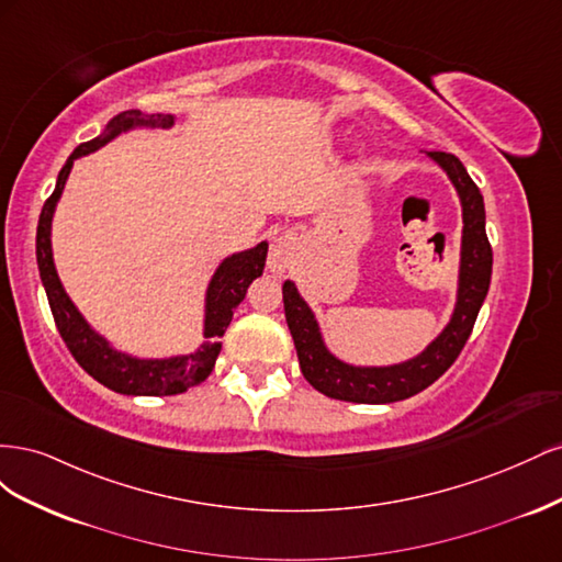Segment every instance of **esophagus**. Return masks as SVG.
<instances>
[{
    "label": "esophagus",
    "mask_w": 562,
    "mask_h": 562,
    "mask_svg": "<svg viewBox=\"0 0 562 562\" xmlns=\"http://www.w3.org/2000/svg\"><path fill=\"white\" fill-rule=\"evenodd\" d=\"M295 255H297V244L293 236H279V239L271 241L269 246V258H267V267L271 274H283V271L295 262Z\"/></svg>",
    "instance_id": "obj_1"
}]
</instances>
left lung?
Instances as JSON below:
<instances>
[{
  "label": "left lung",
  "instance_id": "obj_1",
  "mask_svg": "<svg viewBox=\"0 0 562 562\" xmlns=\"http://www.w3.org/2000/svg\"><path fill=\"white\" fill-rule=\"evenodd\" d=\"M448 173L462 203V250H459L457 302L448 326L422 353L394 366H351L326 347L316 314L293 281L283 283L285 323L291 328L302 375L328 398L349 403H394L419 394L454 363L479 316L492 277V248L485 234V203L464 164L448 151H427Z\"/></svg>",
  "mask_w": 562,
  "mask_h": 562
}]
</instances>
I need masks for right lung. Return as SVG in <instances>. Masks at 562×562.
<instances>
[{
  "mask_svg": "<svg viewBox=\"0 0 562 562\" xmlns=\"http://www.w3.org/2000/svg\"><path fill=\"white\" fill-rule=\"evenodd\" d=\"M173 124V114H145L140 110H126L110 119V124L98 138L81 143L72 151L70 159L65 161L56 180V190L46 199L37 225L40 277L60 337L75 356V361L87 370L93 380L116 391V394L126 396H173L206 380L215 368L220 349H223L220 337L225 335L234 310L244 302L248 285L258 277H262L267 260V241H262L255 248L234 252L220 262L206 291V316H203V337H206V342L192 353L171 356V359H138V356L114 349L108 339L103 335H98L89 326L87 318L79 314L75 302L65 293V288L58 279L54 250H50V223H54L58 199L65 190L67 176L72 171V164L75 159L91 155V151L108 145L116 135H122L131 128H171Z\"/></svg>",
  "mask_w": 562,
  "mask_h": 562,
  "instance_id": "add662e5",
  "label": "right lung"
}]
</instances>
